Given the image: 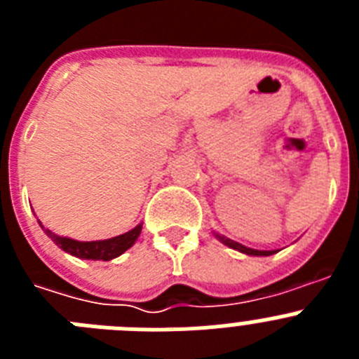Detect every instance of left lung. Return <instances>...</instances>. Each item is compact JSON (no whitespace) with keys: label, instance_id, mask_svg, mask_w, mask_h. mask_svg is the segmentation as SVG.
I'll use <instances>...</instances> for the list:
<instances>
[{"label":"left lung","instance_id":"8db88e82","mask_svg":"<svg viewBox=\"0 0 359 359\" xmlns=\"http://www.w3.org/2000/svg\"><path fill=\"white\" fill-rule=\"evenodd\" d=\"M214 236H215V239L221 241V243H223L224 246H228V248L237 250V252H241V253H246V255H250V257H268V255H273V253L278 252V250L248 248V246H244V244L237 243V241H231V239H228V237H224V236H219V233H215V231H214Z\"/></svg>","mask_w":359,"mask_h":359}]
</instances>
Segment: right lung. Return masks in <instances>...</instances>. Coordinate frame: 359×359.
I'll use <instances>...</instances> for the list:
<instances>
[{"label":"right lung","mask_w":359,"mask_h":359,"mask_svg":"<svg viewBox=\"0 0 359 359\" xmlns=\"http://www.w3.org/2000/svg\"><path fill=\"white\" fill-rule=\"evenodd\" d=\"M41 228H43L44 233H46L62 252L69 253V255L73 257H79V259H84V261H111V259H116V257L122 255L123 252H128L142 233V223H138L133 230L126 231L122 236L111 237V239L77 241L72 239V237L57 236L52 230L44 228L43 224H41Z\"/></svg>","instance_id":"1"}]
</instances>
